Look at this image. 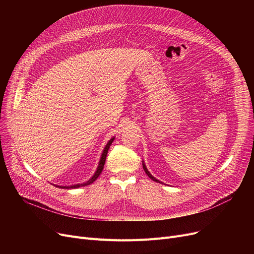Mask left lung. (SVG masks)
Masks as SVG:
<instances>
[{
    "label": "left lung",
    "instance_id": "8db88e82",
    "mask_svg": "<svg viewBox=\"0 0 254 254\" xmlns=\"http://www.w3.org/2000/svg\"><path fill=\"white\" fill-rule=\"evenodd\" d=\"M143 169H144V171H145V173H146V174H147L148 175V177L150 178V179H152L153 181H155V182H159V183H161V181H158L156 178H154L151 174H150V173H149V171L147 170V168H146V166H145V164L143 163Z\"/></svg>",
    "mask_w": 254,
    "mask_h": 254
}]
</instances>
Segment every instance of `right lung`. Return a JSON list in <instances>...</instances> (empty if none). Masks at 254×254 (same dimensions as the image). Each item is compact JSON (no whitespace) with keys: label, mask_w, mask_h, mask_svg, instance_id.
<instances>
[{"label":"right lung","mask_w":254,"mask_h":254,"mask_svg":"<svg viewBox=\"0 0 254 254\" xmlns=\"http://www.w3.org/2000/svg\"><path fill=\"white\" fill-rule=\"evenodd\" d=\"M115 138H112L109 140V142L107 143V145L105 146V148L103 150V153L101 155V159H100V163H99V166H98V169L96 171L95 174H93V176L86 182L84 183H81V184H75V185H70V186H59L57 185V188H61V189H78V188H81V186H85V185H88V184H91L93 181H96L97 178L100 176V174L102 173L103 169H104V165H105V162H106V156H107V153H108V150L110 148V146L112 144V142L114 141Z\"/></svg>","instance_id":"1"}]
</instances>
